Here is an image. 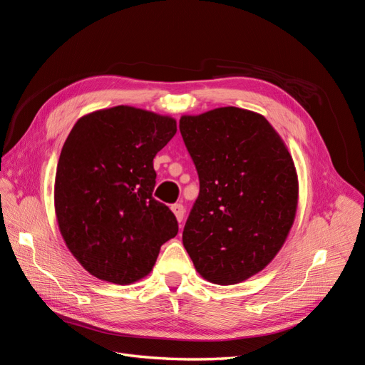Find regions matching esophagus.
Instances as JSON below:
<instances>
[{"label":"esophagus","mask_w":365,"mask_h":365,"mask_svg":"<svg viewBox=\"0 0 365 365\" xmlns=\"http://www.w3.org/2000/svg\"><path fill=\"white\" fill-rule=\"evenodd\" d=\"M170 208H172V212H173L175 216H176V220H178V222L181 224L182 219H184V215H185L184 205H182V204H173Z\"/></svg>","instance_id":"34e87169"}]
</instances>
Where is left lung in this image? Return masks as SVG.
<instances>
[{"instance_id": "obj_1", "label": "left lung", "mask_w": 365, "mask_h": 365, "mask_svg": "<svg viewBox=\"0 0 365 365\" xmlns=\"http://www.w3.org/2000/svg\"><path fill=\"white\" fill-rule=\"evenodd\" d=\"M180 130L200 176L184 248L205 280L244 282L275 257L294 224L291 153L267 118L235 106L182 115Z\"/></svg>"}]
</instances>
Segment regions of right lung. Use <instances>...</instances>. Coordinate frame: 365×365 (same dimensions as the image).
<instances>
[{"instance_id":"obj_1","label":"right lung","mask_w":365,"mask_h":365,"mask_svg":"<svg viewBox=\"0 0 365 365\" xmlns=\"http://www.w3.org/2000/svg\"><path fill=\"white\" fill-rule=\"evenodd\" d=\"M175 134L172 117L120 105L83 115L65 140L54 210L65 244L94 277H146L178 233L175 215L152 196L153 158Z\"/></svg>"}]
</instances>
